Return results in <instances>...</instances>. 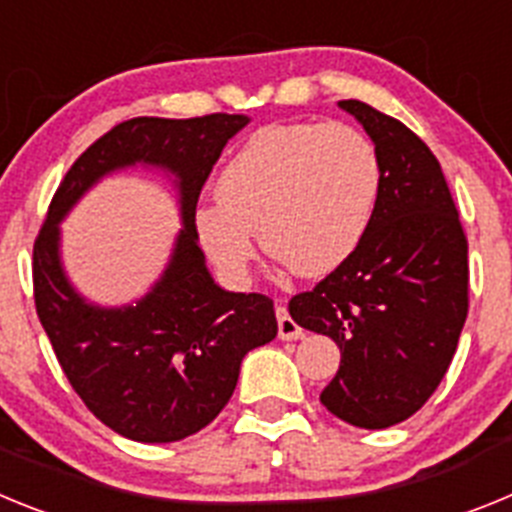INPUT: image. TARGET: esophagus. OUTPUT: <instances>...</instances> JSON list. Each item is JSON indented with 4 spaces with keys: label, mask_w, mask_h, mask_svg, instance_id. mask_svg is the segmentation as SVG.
Segmentation results:
<instances>
[{
    "label": "esophagus",
    "mask_w": 512,
    "mask_h": 512,
    "mask_svg": "<svg viewBox=\"0 0 512 512\" xmlns=\"http://www.w3.org/2000/svg\"><path fill=\"white\" fill-rule=\"evenodd\" d=\"M277 323H279V338L282 341H297V338H305V328L292 320V315L287 312V307L277 305Z\"/></svg>",
    "instance_id": "1"
}]
</instances>
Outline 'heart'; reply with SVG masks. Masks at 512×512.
I'll return each mask as SVG.
<instances>
[{
	"mask_svg": "<svg viewBox=\"0 0 512 512\" xmlns=\"http://www.w3.org/2000/svg\"><path fill=\"white\" fill-rule=\"evenodd\" d=\"M382 192L374 143L346 122L266 125L215 182L217 205L194 215L217 269L243 279L261 246L300 277H325L361 246Z\"/></svg>",
	"mask_w": 512,
	"mask_h": 512,
	"instance_id": "b5f03b06",
	"label": "heart"
}]
</instances>
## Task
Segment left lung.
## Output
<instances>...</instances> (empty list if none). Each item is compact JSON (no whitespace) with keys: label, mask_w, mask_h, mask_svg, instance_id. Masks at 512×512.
Here are the masks:
<instances>
[{"label":"left lung","mask_w":512,"mask_h":512,"mask_svg":"<svg viewBox=\"0 0 512 512\" xmlns=\"http://www.w3.org/2000/svg\"><path fill=\"white\" fill-rule=\"evenodd\" d=\"M338 104L374 140L382 192L361 246L292 297L289 315L341 348L320 402L377 431L418 413L454 359L469 310L467 235L431 148L366 102Z\"/></svg>","instance_id":"left-lung-1"}]
</instances>
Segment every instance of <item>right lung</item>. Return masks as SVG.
Listing matches in <instances>:
<instances>
[{
  "mask_svg": "<svg viewBox=\"0 0 512 512\" xmlns=\"http://www.w3.org/2000/svg\"><path fill=\"white\" fill-rule=\"evenodd\" d=\"M248 117H133L94 140L53 194L33 246L35 310L76 395L107 428L169 443L202 431L228 405L243 356L277 336L274 300L225 292L197 243V200L225 143ZM164 165L180 179L185 230L165 277L138 306H87L65 282L57 223L97 178L122 165Z\"/></svg>",
  "mask_w": 512,
  "mask_h": 512,
  "instance_id": "right-lung-1",
  "label": "right lung"
}]
</instances>
